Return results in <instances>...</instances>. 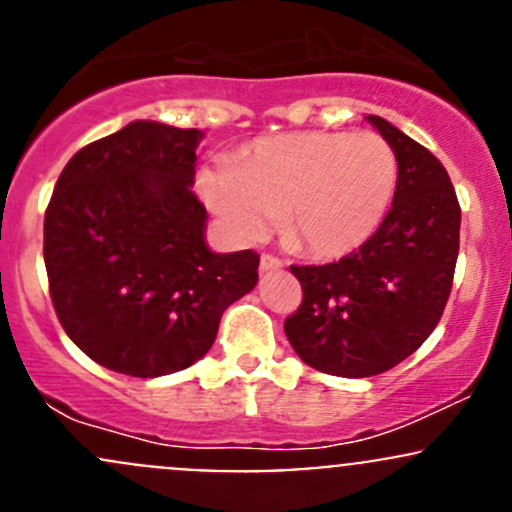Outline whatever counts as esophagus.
<instances>
[{
    "label": "esophagus",
    "instance_id": "34e87169",
    "mask_svg": "<svg viewBox=\"0 0 512 512\" xmlns=\"http://www.w3.org/2000/svg\"><path fill=\"white\" fill-rule=\"evenodd\" d=\"M282 270V260L275 255H262L260 257V272H275Z\"/></svg>",
    "mask_w": 512,
    "mask_h": 512
}]
</instances>
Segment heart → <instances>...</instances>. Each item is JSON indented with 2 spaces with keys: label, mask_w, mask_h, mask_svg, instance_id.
I'll use <instances>...</instances> for the list:
<instances>
[{
  "label": "heart",
  "mask_w": 512,
  "mask_h": 512,
  "mask_svg": "<svg viewBox=\"0 0 512 512\" xmlns=\"http://www.w3.org/2000/svg\"><path fill=\"white\" fill-rule=\"evenodd\" d=\"M399 163L376 133L299 131L260 138L242 163L200 170L198 190L237 245L260 242L280 220L287 242L319 257L364 245L391 208Z\"/></svg>",
  "instance_id": "b5f03b06"
}]
</instances>
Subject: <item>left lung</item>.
<instances>
[{
    "label": "left lung",
    "instance_id": "obj_1",
    "mask_svg": "<svg viewBox=\"0 0 512 512\" xmlns=\"http://www.w3.org/2000/svg\"><path fill=\"white\" fill-rule=\"evenodd\" d=\"M366 121L399 163L394 203L352 255L289 267L304 297L285 319L304 364L347 379L389 371L426 342L451 294L461 235V208L441 160L381 116Z\"/></svg>",
    "mask_w": 512,
    "mask_h": 512
}]
</instances>
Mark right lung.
<instances>
[{
  "mask_svg": "<svg viewBox=\"0 0 512 512\" xmlns=\"http://www.w3.org/2000/svg\"><path fill=\"white\" fill-rule=\"evenodd\" d=\"M203 131L133 121L66 163L44 215L59 322L96 364L138 379L208 354L220 317L257 285L252 250L213 252L195 198Z\"/></svg>",
  "mask_w": 512,
  "mask_h": 512,
  "instance_id": "right-lung-1",
  "label": "right lung"
}]
</instances>
